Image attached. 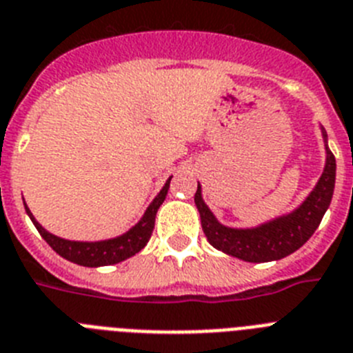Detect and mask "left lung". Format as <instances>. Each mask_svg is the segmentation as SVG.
I'll use <instances>...</instances> for the list:
<instances>
[{"label": "left lung", "instance_id": "left-lung-1", "mask_svg": "<svg viewBox=\"0 0 353 353\" xmlns=\"http://www.w3.org/2000/svg\"><path fill=\"white\" fill-rule=\"evenodd\" d=\"M321 134L325 140L327 161H325V168H323L318 185L314 186V190L294 212L263 222L260 226L239 230V228H228L221 224L203 201L201 185H197L194 197L195 206L199 210L204 235L215 250L232 254L244 262L260 263L283 259L287 254L300 250L301 245L309 241L330 206L334 185H336V158L328 149L327 132L323 127Z\"/></svg>", "mask_w": 353, "mask_h": 353}]
</instances>
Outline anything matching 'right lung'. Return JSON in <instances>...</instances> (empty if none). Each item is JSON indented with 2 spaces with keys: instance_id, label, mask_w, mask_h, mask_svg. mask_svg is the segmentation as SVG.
I'll return each mask as SVG.
<instances>
[{
  "instance_id": "obj_1",
  "label": "right lung",
  "mask_w": 353,
  "mask_h": 353,
  "mask_svg": "<svg viewBox=\"0 0 353 353\" xmlns=\"http://www.w3.org/2000/svg\"><path fill=\"white\" fill-rule=\"evenodd\" d=\"M172 176L168 177L165 186L161 188L152 203L149 204V208L145 210L143 217L138 221V224L125 232L123 235L114 236V239H108V241L99 242H79V241H66L61 236L53 235V233L46 232L39 222L35 221L32 212L28 210L25 203V210L28 213V217L32 219L34 226L37 228V232L41 233L44 241L48 242L55 253H59L62 259L70 260L73 263L84 265V268H100V265H112V263L123 262V260L131 259L132 254L141 251L149 242L150 235L154 230V221H156V213L158 208L163 204L165 197L168 194V186H170Z\"/></svg>"
}]
</instances>
